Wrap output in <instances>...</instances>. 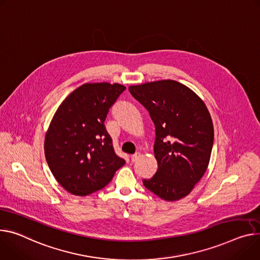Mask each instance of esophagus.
Instances as JSON below:
<instances>
[{"mask_svg": "<svg viewBox=\"0 0 260 260\" xmlns=\"http://www.w3.org/2000/svg\"><path fill=\"white\" fill-rule=\"evenodd\" d=\"M140 155H141V153L140 152H136L135 154H133L132 156H131V159H132V161H136L139 157H140Z\"/></svg>", "mask_w": 260, "mask_h": 260, "instance_id": "1", "label": "esophagus"}]
</instances>
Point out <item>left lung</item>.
Instances as JSON below:
<instances>
[{
    "label": "left lung",
    "instance_id": "1",
    "mask_svg": "<svg viewBox=\"0 0 260 260\" xmlns=\"http://www.w3.org/2000/svg\"><path fill=\"white\" fill-rule=\"evenodd\" d=\"M155 126L157 170L144 186L167 201L191 193L205 173L214 144V125L202 100L186 86L162 80L129 86Z\"/></svg>",
    "mask_w": 260,
    "mask_h": 260
}]
</instances>
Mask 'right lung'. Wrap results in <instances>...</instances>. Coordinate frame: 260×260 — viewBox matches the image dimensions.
Listing matches in <instances>:
<instances>
[{"mask_svg": "<svg viewBox=\"0 0 260 260\" xmlns=\"http://www.w3.org/2000/svg\"><path fill=\"white\" fill-rule=\"evenodd\" d=\"M125 90L120 84H84L63 101L44 140V154L57 181L77 196L104 188L125 160L118 156L105 120Z\"/></svg>", "mask_w": 260, "mask_h": 260, "instance_id": "right-lung-1", "label": "right lung"}]
</instances>
